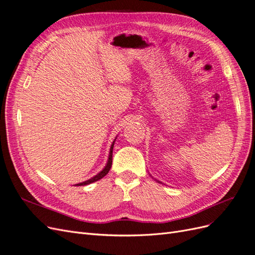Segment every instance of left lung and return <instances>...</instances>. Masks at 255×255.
<instances>
[{
	"mask_svg": "<svg viewBox=\"0 0 255 255\" xmlns=\"http://www.w3.org/2000/svg\"><path fill=\"white\" fill-rule=\"evenodd\" d=\"M151 176H152V175H151ZM152 179H154V177H153V176H152ZM154 180H155L156 182H158V183H160V184H161V182H160V181H158V180H156V179H154Z\"/></svg>",
	"mask_w": 255,
	"mask_h": 255,
	"instance_id": "left-lung-1",
	"label": "left lung"
}]
</instances>
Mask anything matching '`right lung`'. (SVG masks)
I'll use <instances>...</instances> for the list:
<instances>
[{
  "label": "right lung",
  "instance_id": "add662e5",
  "mask_svg": "<svg viewBox=\"0 0 255 255\" xmlns=\"http://www.w3.org/2000/svg\"><path fill=\"white\" fill-rule=\"evenodd\" d=\"M116 139H117V137L115 138L113 143H112V145H111L110 154H109V159H107V163H106L105 167L102 169V170L100 171L98 174H96L95 176H92L91 179H89V180H87V181H85V182H82V183H79V184H75V186H85V185H89V184H91V183H94V182H97V181H99V180H101L102 177H104L107 173H109V171L111 170V168H112V163H113V149H114V144H115Z\"/></svg>",
  "mask_w": 255,
  "mask_h": 255
}]
</instances>
